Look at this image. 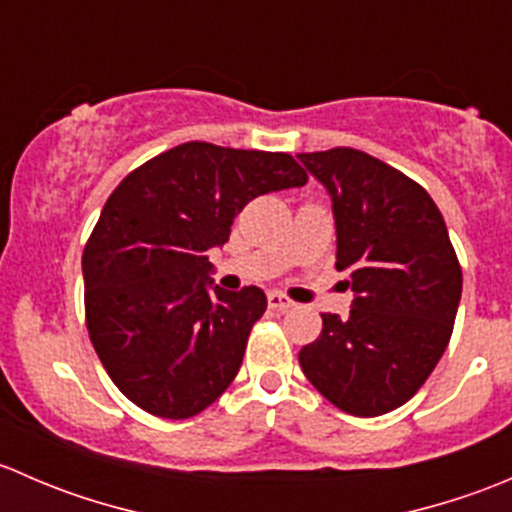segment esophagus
<instances>
[{"label":"esophagus","instance_id":"obj_1","mask_svg":"<svg viewBox=\"0 0 512 512\" xmlns=\"http://www.w3.org/2000/svg\"><path fill=\"white\" fill-rule=\"evenodd\" d=\"M267 304H270V309H275V312H289V309L294 307L292 299H287L285 294H280V292L267 294Z\"/></svg>","mask_w":512,"mask_h":512}]
</instances>
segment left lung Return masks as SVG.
I'll use <instances>...</instances> for the list:
<instances>
[{
	"label": "left lung",
	"instance_id": "left-lung-1",
	"mask_svg": "<svg viewBox=\"0 0 512 512\" xmlns=\"http://www.w3.org/2000/svg\"><path fill=\"white\" fill-rule=\"evenodd\" d=\"M297 158L332 198L337 270L354 292L349 317L322 314L299 366L337 409L389 414L446 352L463 289L456 250L431 195L384 160L354 148Z\"/></svg>",
	"mask_w": 512,
	"mask_h": 512
}]
</instances>
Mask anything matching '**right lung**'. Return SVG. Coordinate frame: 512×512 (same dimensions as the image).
Instances as JSON below:
<instances>
[{"label": "right lung", "mask_w": 512, "mask_h": 512, "mask_svg": "<svg viewBox=\"0 0 512 512\" xmlns=\"http://www.w3.org/2000/svg\"><path fill=\"white\" fill-rule=\"evenodd\" d=\"M307 173L287 153L190 141L128 173L84 250L86 327L123 396L160 418H190L232 384L260 287H213L208 252L257 195L299 188Z\"/></svg>", "instance_id": "obj_1"}]
</instances>
